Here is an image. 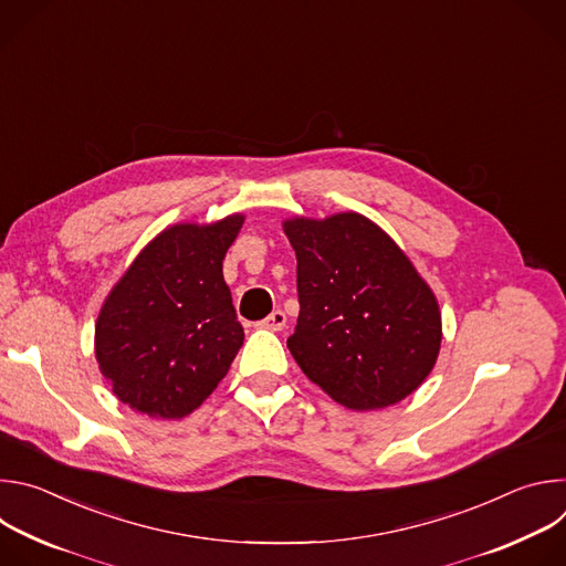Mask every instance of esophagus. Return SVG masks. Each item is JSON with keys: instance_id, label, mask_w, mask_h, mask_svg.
Instances as JSON below:
<instances>
[{"instance_id": "1", "label": "esophagus", "mask_w": 566, "mask_h": 566, "mask_svg": "<svg viewBox=\"0 0 566 566\" xmlns=\"http://www.w3.org/2000/svg\"><path fill=\"white\" fill-rule=\"evenodd\" d=\"M260 329H269V332H282L286 327V313L284 311H273L269 317H264L262 322H258Z\"/></svg>"}]
</instances>
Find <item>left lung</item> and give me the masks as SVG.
<instances>
[{
  "label": "left lung",
  "instance_id": "obj_1",
  "mask_svg": "<svg viewBox=\"0 0 566 566\" xmlns=\"http://www.w3.org/2000/svg\"><path fill=\"white\" fill-rule=\"evenodd\" d=\"M300 315L286 340L300 369L349 410L410 396L441 349V311L410 258L358 212L293 217Z\"/></svg>",
  "mask_w": 566,
  "mask_h": 566
}]
</instances>
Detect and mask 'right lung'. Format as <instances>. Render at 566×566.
<instances>
[{"mask_svg": "<svg viewBox=\"0 0 566 566\" xmlns=\"http://www.w3.org/2000/svg\"><path fill=\"white\" fill-rule=\"evenodd\" d=\"M244 223H177L158 232L109 291L96 360L112 391L154 419L195 412L244 345L223 258Z\"/></svg>", "mask_w": 566, "mask_h": 566, "instance_id": "add662e5", "label": "right lung"}]
</instances>
